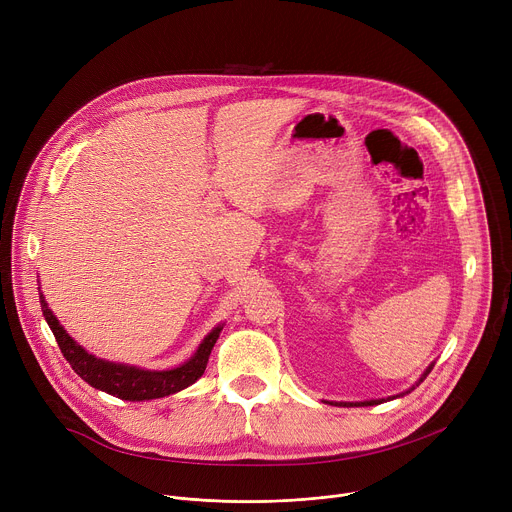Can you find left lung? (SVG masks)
<instances>
[{"instance_id":"obj_1","label":"left lung","mask_w":512,"mask_h":512,"mask_svg":"<svg viewBox=\"0 0 512 512\" xmlns=\"http://www.w3.org/2000/svg\"><path fill=\"white\" fill-rule=\"evenodd\" d=\"M431 369H433V364H431V367H429V369L423 373V377L419 379V383H423V379H425V377L431 373ZM419 383H417L415 387H419ZM415 387H413V389H415ZM407 393H409V391H407ZM379 403H383V399H381V401H364V403H344V405H379ZM340 405H342V403H340Z\"/></svg>"}]
</instances>
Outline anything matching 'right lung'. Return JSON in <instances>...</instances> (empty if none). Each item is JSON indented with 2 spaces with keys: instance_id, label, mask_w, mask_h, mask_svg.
<instances>
[{
  "instance_id": "obj_1",
  "label": "right lung",
  "mask_w": 512,
  "mask_h": 512,
  "mask_svg": "<svg viewBox=\"0 0 512 512\" xmlns=\"http://www.w3.org/2000/svg\"><path fill=\"white\" fill-rule=\"evenodd\" d=\"M40 306L42 314L58 342V348L62 356L68 360L72 367L83 381H87L91 387L105 391L113 397L125 399V401H145V399H160L172 393H178L192 383H196L204 369L210 356V350L221 334V326L214 328L204 342L198 346L196 354L184 362L182 367L172 369V371H141L135 367H125V364H115L109 360H101L93 354H89L85 348H81L75 340H72L64 328L58 324V320L52 316L48 310L44 298L40 296Z\"/></svg>"
}]
</instances>
